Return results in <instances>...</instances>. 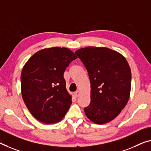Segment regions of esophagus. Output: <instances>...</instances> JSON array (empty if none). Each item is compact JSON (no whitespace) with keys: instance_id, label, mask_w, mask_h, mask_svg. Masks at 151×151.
I'll return each instance as SVG.
<instances>
[{"instance_id":"34e87169","label":"esophagus","mask_w":151,"mask_h":151,"mask_svg":"<svg viewBox=\"0 0 151 151\" xmlns=\"http://www.w3.org/2000/svg\"><path fill=\"white\" fill-rule=\"evenodd\" d=\"M80 92L79 91V90H78V91H76V92H74V95H75L76 97H78L79 96H80Z\"/></svg>"}]
</instances>
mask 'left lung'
<instances>
[{
	"label": "left lung",
	"mask_w": 151,
	"mask_h": 151,
	"mask_svg": "<svg viewBox=\"0 0 151 151\" xmlns=\"http://www.w3.org/2000/svg\"><path fill=\"white\" fill-rule=\"evenodd\" d=\"M75 53L86 68L91 84L86 115L97 124L111 122L129 98L132 74L128 63L120 53L105 47L89 46Z\"/></svg>",
	"instance_id": "1"
}]
</instances>
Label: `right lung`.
Segmentation results:
<instances>
[{"instance_id": "1", "label": "right lung", "mask_w": 151, "mask_h": 151, "mask_svg": "<svg viewBox=\"0 0 151 151\" xmlns=\"http://www.w3.org/2000/svg\"><path fill=\"white\" fill-rule=\"evenodd\" d=\"M71 50L52 47L40 50L27 61L21 74L24 101L32 115L44 124L63 118L71 105L64 71L77 59Z\"/></svg>"}]
</instances>
